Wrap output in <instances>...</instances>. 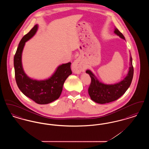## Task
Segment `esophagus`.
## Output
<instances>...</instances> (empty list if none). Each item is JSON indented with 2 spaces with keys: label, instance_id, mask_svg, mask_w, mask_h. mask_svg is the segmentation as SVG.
Returning a JSON list of instances; mask_svg holds the SVG:
<instances>
[{
  "label": "esophagus",
  "instance_id": "obj_1",
  "mask_svg": "<svg viewBox=\"0 0 149 149\" xmlns=\"http://www.w3.org/2000/svg\"><path fill=\"white\" fill-rule=\"evenodd\" d=\"M72 69L74 73L80 74L81 71L85 70V66L81 64L79 59L75 60L72 64Z\"/></svg>",
  "mask_w": 149,
  "mask_h": 149
}]
</instances>
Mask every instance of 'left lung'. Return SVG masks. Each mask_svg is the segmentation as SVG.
Returning a JSON list of instances; mask_svg holds the SVG:
<instances>
[{
    "label": "left lung",
    "instance_id": "8db88e82",
    "mask_svg": "<svg viewBox=\"0 0 149 149\" xmlns=\"http://www.w3.org/2000/svg\"><path fill=\"white\" fill-rule=\"evenodd\" d=\"M114 33L125 40L124 36L117 28H115ZM86 72L89 74L91 78V83L88 88V93L91 99L99 104L110 103L120 98L131 85L134 75L132 57L130 58V66L127 76L121 81L115 84L107 85L102 83L90 70H86Z\"/></svg>",
    "mask_w": 149,
    "mask_h": 149
}]
</instances>
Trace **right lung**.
Instances as JSON below:
<instances>
[{
	"label": "right lung",
	"mask_w": 149,
	"mask_h": 149,
	"mask_svg": "<svg viewBox=\"0 0 149 149\" xmlns=\"http://www.w3.org/2000/svg\"><path fill=\"white\" fill-rule=\"evenodd\" d=\"M36 24L22 38L14 57L15 78L17 84L26 96L39 104H46L59 98L66 78L72 74L71 63L60 65L54 74L45 80L38 81L29 78L23 71L22 53L25 43L32 37L37 30Z\"/></svg>",
	"instance_id": "1"
}]
</instances>
